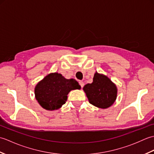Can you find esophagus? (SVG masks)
Segmentation results:
<instances>
[{
	"instance_id": "obj_1",
	"label": "esophagus",
	"mask_w": 154,
	"mask_h": 154,
	"mask_svg": "<svg viewBox=\"0 0 154 154\" xmlns=\"http://www.w3.org/2000/svg\"><path fill=\"white\" fill-rule=\"evenodd\" d=\"M79 85H81V88H83V87H84V85H85V83H84V82H83V81H79Z\"/></svg>"
}]
</instances>
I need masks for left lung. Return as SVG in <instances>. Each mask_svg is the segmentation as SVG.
I'll use <instances>...</instances> for the list:
<instances>
[{"label": "left lung", "mask_w": 154, "mask_h": 154, "mask_svg": "<svg viewBox=\"0 0 154 154\" xmlns=\"http://www.w3.org/2000/svg\"><path fill=\"white\" fill-rule=\"evenodd\" d=\"M89 103L99 109H106L115 102L118 89L106 75L96 72L93 83H88L83 87Z\"/></svg>", "instance_id": "8db88e82"}]
</instances>
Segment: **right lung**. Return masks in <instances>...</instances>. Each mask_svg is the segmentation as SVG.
Returning <instances> with one entry per match:
<instances>
[{
    "label": "right lung",
    "instance_id": "1",
    "mask_svg": "<svg viewBox=\"0 0 154 154\" xmlns=\"http://www.w3.org/2000/svg\"><path fill=\"white\" fill-rule=\"evenodd\" d=\"M81 86L74 79H67L57 72L47 75L37 83L34 89L35 99L47 110L60 109L67 99L72 90L80 89Z\"/></svg>",
    "mask_w": 154,
    "mask_h": 154
}]
</instances>
